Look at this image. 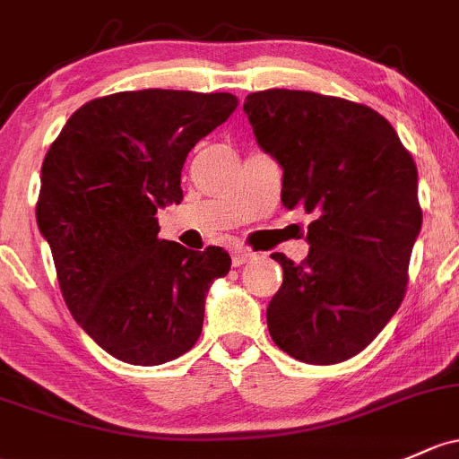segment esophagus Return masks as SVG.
Returning <instances> with one entry per match:
<instances>
[{
	"label": "esophagus",
	"mask_w": 459,
	"mask_h": 459,
	"mask_svg": "<svg viewBox=\"0 0 459 459\" xmlns=\"http://www.w3.org/2000/svg\"><path fill=\"white\" fill-rule=\"evenodd\" d=\"M251 258H254V254H251L249 249H243V247L231 249V264H234V267H243V264L249 263Z\"/></svg>",
	"instance_id": "esophagus-1"
}]
</instances>
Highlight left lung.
Instances as JSON below:
<instances>
[{
    "mask_svg": "<svg viewBox=\"0 0 459 459\" xmlns=\"http://www.w3.org/2000/svg\"><path fill=\"white\" fill-rule=\"evenodd\" d=\"M243 111L282 166V204L304 208L310 251L284 269L267 326L275 346L313 366L361 352L401 307L422 225L418 169L378 111L315 91L264 90Z\"/></svg>",
    "mask_w": 459,
    "mask_h": 459,
    "instance_id": "1",
    "label": "left lung"
}]
</instances>
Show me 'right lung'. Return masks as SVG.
Segmentation results:
<instances>
[{
	"instance_id": "right-lung-1",
	"label": "right lung",
	"mask_w": 459,
	"mask_h": 459,
	"mask_svg": "<svg viewBox=\"0 0 459 459\" xmlns=\"http://www.w3.org/2000/svg\"><path fill=\"white\" fill-rule=\"evenodd\" d=\"M231 93L120 91L74 111L41 166L37 223L63 299L111 357L160 366L195 346L223 247L190 251L157 236V210L181 204V169L234 113Z\"/></svg>"
}]
</instances>
